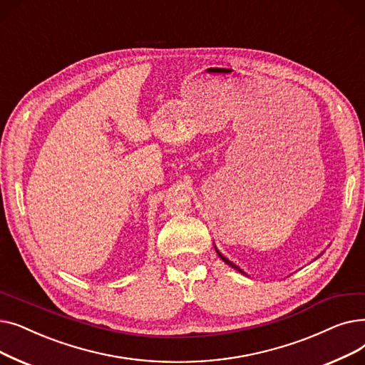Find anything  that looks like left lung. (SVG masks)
Instances as JSON below:
<instances>
[{"mask_svg": "<svg viewBox=\"0 0 365 365\" xmlns=\"http://www.w3.org/2000/svg\"><path fill=\"white\" fill-rule=\"evenodd\" d=\"M215 251H217V254H218V255H220V257H221V259H222V262H224V263H227V264H229V266H232V267H233V269H236V270H237V272H240V273H242V274H247V273H245V272H244V270H242V269H240V267H237V266H236V264H235V263H232V262H230V259H227V258H225V257H224V255H222V254H221V252H220V251H218V250H217V248H215Z\"/></svg>", "mask_w": 365, "mask_h": 365, "instance_id": "obj_1", "label": "left lung"}]
</instances>
